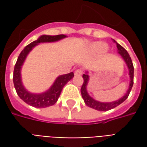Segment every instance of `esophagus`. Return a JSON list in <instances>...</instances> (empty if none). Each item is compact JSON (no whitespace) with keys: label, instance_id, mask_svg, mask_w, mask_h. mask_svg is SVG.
Returning <instances> with one entry per match:
<instances>
[{"label":"esophagus","instance_id":"esophagus-1","mask_svg":"<svg viewBox=\"0 0 147 147\" xmlns=\"http://www.w3.org/2000/svg\"><path fill=\"white\" fill-rule=\"evenodd\" d=\"M83 74V71L82 69H77L75 71V75L76 76H82Z\"/></svg>","mask_w":147,"mask_h":147}]
</instances>
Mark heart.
<instances>
[{
  "mask_svg": "<svg viewBox=\"0 0 147 147\" xmlns=\"http://www.w3.org/2000/svg\"><path fill=\"white\" fill-rule=\"evenodd\" d=\"M103 47V45H102V43H101V42H94L93 44H91V45H90V50L92 52H96L98 51V50H99V49H102L103 51H105V47H103V48L102 47Z\"/></svg>",
  "mask_w": 147,
  "mask_h": 147,
  "instance_id": "1",
  "label": "heart"
}]
</instances>
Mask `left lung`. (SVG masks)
Instances as JSON below:
<instances>
[{
    "instance_id": "obj_1",
    "label": "left lung",
    "mask_w": 147,
    "mask_h": 147,
    "mask_svg": "<svg viewBox=\"0 0 147 147\" xmlns=\"http://www.w3.org/2000/svg\"><path fill=\"white\" fill-rule=\"evenodd\" d=\"M114 42H116L117 44V49H118V53H120V56L123 57V61H125L127 66L128 67V70H129V76H130V84H129V88L127 91L126 94H124L121 98H120L117 101L112 102H100L98 101H96L94 98H92L88 94L87 90H86V86L88 84V81H89V76L87 75V72L86 74H83V78L84 81H83V85L81 87V94L83 97L84 102L87 106H89L90 108L94 109L98 111H108L109 109L117 107L119 105H120L121 103H123L129 95L130 92H131V90L132 88L133 83H134V67H133L132 61L128 53L127 52L125 49L123 48V46H121L120 44H118L115 40H113Z\"/></svg>"
}]
</instances>
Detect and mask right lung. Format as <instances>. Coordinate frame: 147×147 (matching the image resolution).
<instances>
[{
    "label": "right lung",
    "instance_id": "1",
    "mask_svg": "<svg viewBox=\"0 0 147 147\" xmlns=\"http://www.w3.org/2000/svg\"><path fill=\"white\" fill-rule=\"evenodd\" d=\"M66 37L67 36L64 34H59V35H54V36L42 35L37 39L36 41L27 45L20 53L17 59V61L15 64L14 71H13V83H14L15 89L16 90L18 96L28 105H31L33 107H36V108H45V107L54 105L55 103L57 102L58 98L61 95V90L64 85L74 77L73 72H70V73L58 76L51 87L47 91L42 93V94H32L27 91V90L24 88V85L22 83V80H21V67L24 64L27 54L31 51V49L35 45L42 42H57Z\"/></svg>",
    "mask_w": 147,
    "mask_h": 147
}]
</instances>
